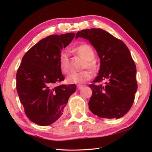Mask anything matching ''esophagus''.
I'll return each instance as SVG.
<instances>
[{"instance_id":"34e87169","label":"esophagus","mask_w":152,"mask_h":152,"mask_svg":"<svg viewBox=\"0 0 152 152\" xmlns=\"http://www.w3.org/2000/svg\"><path fill=\"white\" fill-rule=\"evenodd\" d=\"M83 86H84L82 85V84H78V85H77V88H78V90H80V89L83 88Z\"/></svg>"}]
</instances>
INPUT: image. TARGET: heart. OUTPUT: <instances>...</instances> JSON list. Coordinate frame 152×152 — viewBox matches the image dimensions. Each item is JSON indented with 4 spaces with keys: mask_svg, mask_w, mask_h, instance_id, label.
Segmentation results:
<instances>
[{
    "mask_svg": "<svg viewBox=\"0 0 152 152\" xmlns=\"http://www.w3.org/2000/svg\"><path fill=\"white\" fill-rule=\"evenodd\" d=\"M73 51L77 55L85 60L83 68H88L92 71L97 69V64L94 59V51L88 44H82L74 48ZM69 56L65 51L60 53L58 57V64L60 71L64 74L69 72ZM92 74L88 70H84L78 73H72L67 76L66 82L68 84H82L89 80Z\"/></svg>",
    "mask_w": 152,
    "mask_h": 152,
    "instance_id": "obj_1",
    "label": "heart"
}]
</instances>
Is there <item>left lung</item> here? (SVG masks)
Listing matches in <instances>:
<instances>
[{
  "instance_id": "left-lung-1",
  "label": "left lung",
  "mask_w": 152,
  "mask_h": 152,
  "mask_svg": "<svg viewBox=\"0 0 152 152\" xmlns=\"http://www.w3.org/2000/svg\"><path fill=\"white\" fill-rule=\"evenodd\" d=\"M89 41L100 58L99 75L91 84L92 94L89 109L101 118L119 119L132 108L137 90L136 66L129 50L121 40L101 29L81 30L76 38Z\"/></svg>"
}]
</instances>
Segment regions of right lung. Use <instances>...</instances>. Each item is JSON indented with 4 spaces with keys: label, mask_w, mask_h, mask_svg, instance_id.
Here are the masks:
<instances>
[{
    "label": "right lung",
    "mask_w": 152,
    "mask_h": 152,
    "mask_svg": "<svg viewBox=\"0 0 152 152\" xmlns=\"http://www.w3.org/2000/svg\"><path fill=\"white\" fill-rule=\"evenodd\" d=\"M74 33L50 35L40 40L24 55L18 69L17 91L25 113L31 121L47 126L64 113L76 84L53 87L64 77L58 57L74 39Z\"/></svg>",
    "instance_id": "1"
}]
</instances>
